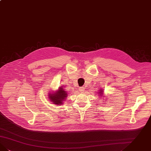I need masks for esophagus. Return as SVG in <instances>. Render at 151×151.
<instances>
[{
    "label": "esophagus",
    "instance_id": "1",
    "mask_svg": "<svg viewBox=\"0 0 151 151\" xmlns=\"http://www.w3.org/2000/svg\"><path fill=\"white\" fill-rule=\"evenodd\" d=\"M78 91H80V92H83L85 91L84 87H80L78 88Z\"/></svg>",
    "mask_w": 151,
    "mask_h": 151
}]
</instances>
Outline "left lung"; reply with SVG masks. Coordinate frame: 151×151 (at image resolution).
I'll list each match as a JSON object with an SVG mask.
<instances>
[{
  "mask_svg": "<svg viewBox=\"0 0 151 151\" xmlns=\"http://www.w3.org/2000/svg\"><path fill=\"white\" fill-rule=\"evenodd\" d=\"M98 93L100 95L99 96H102H102L103 95V89H101L99 91V92H98Z\"/></svg>",
  "mask_w": 151,
  "mask_h": 151,
  "instance_id": "obj_1",
  "label": "left lung"
}]
</instances>
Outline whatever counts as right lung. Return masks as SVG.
<instances>
[{
    "label": "right lung",
    "mask_w": 151,
    "mask_h": 151,
    "mask_svg": "<svg viewBox=\"0 0 151 151\" xmlns=\"http://www.w3.org/2000/svg\"><path fill=\"white\" fill-rule=\"evenodd\" d=\"M67 93L62 86L58 88V91H53V93H49V99L52 103L56 105H62L63 102L65 101L67 97Z\"/></svg>",
    "instance_id": "right-lung-1"
}]
</instances>
